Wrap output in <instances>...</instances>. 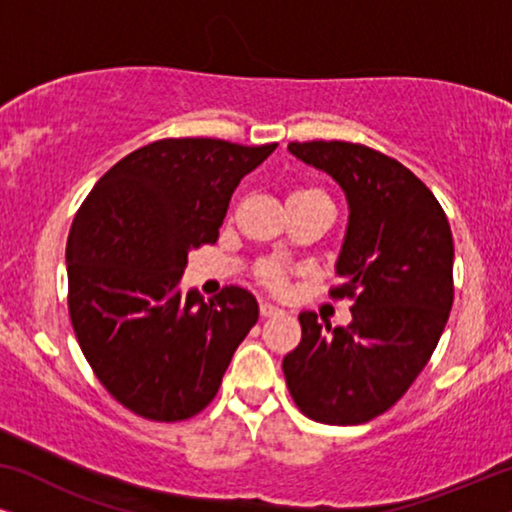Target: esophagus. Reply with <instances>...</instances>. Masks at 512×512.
<instances>
[{"instance_id": "esophagus-1", "label": "esophagus", "mask_w": 512, "mask_h": 512, "mask_svg": "<svg viewBox=\"0 0 512 512\" xmlns=\"http://www.w3.org/2000/svg\"><path fill=\"white\" fill-rule=\"evenodd\" d=\"M258 310H261V317H277V314H284V310H279L277 305H272V303H261V307H258Z\"/></svg>"}]
</instances>
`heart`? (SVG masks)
Wrapping results in <instances>:
<instances>
[{"label":"heart","instance_id":"1","mask_svg":"<svg viewBox=\"0 0 512 512\" xmlns=\"http://www.w3.org/2000/svg\"><path fill=\"white\" fill-rule=\"evenodd\" d=\"M314 195H324L319 188H298V191L291 193L289 200H300V198H314ZM256 279L258 284H263L268 291L282 293L289 284V268L282 261H275V258H265L256 265Z\"/></svg>","mask_w":512,"mask_h":512}]
</instances>
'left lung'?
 <instances>
[{
	"label": "left lung",
	"instance_id": "obj_1",
	"mask_svg": "<svg viewBox=\"0 0 512 512\" xmlns=\"http://www.w3.org/2000/svg\"><path fill=\"white\" fill-rule=\"evenodd\" d=\"M347 195L349 223L333 298L352 321L333 328L300 312L303 338L284 356L293 401L314 422L363 424L387 412L431 359L450 317L454 244L429 188L398 160L352 142H291Z\"/></svg>",
	"mask_w": 512,
	"mask_h": 512
}]
</instances>
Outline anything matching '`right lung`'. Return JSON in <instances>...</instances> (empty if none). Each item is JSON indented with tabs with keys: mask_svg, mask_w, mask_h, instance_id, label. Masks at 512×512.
<instances>
[{
	"mask_svg": "<svg viewBox=\"0 0 512 512\" xmlns=\"http://www.w3.org/2000/svg\"><path fill=\"white\" fill-rule=\"evenodd\" d=\"M277 144L160 139L93 186L67 240L69 317L81 352L118 403L153 422L205 410L258 321L240 286L207 300L181 289L188 251L214 244L230 195Z\"/></svg>",
	"mask_w": 512,
	"mask_h": 512,
	"instance_id": "add662e5",
	"label": "right lung"
}]
</instances>
